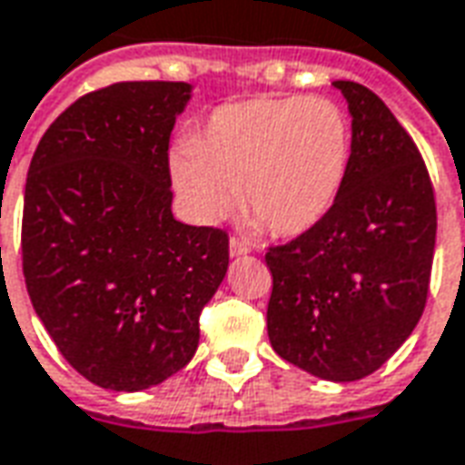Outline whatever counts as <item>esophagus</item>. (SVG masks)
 Wrapping results in <instances>:
<instances>
[{"label": "esophagus", "instance_id": "1", "mask_svg": "<svg viewBox=\"0 0 465 465\" xmlns=\"http://www.w3.org/2000/svg\"><path fill=\"white\" fill-rule=\"evenodd\" d=\"M229 251H232V256H243V253H249L251 246L243 239H239V236H232L229 239Z\"/></svg>", "mask_w": 465, "mask_h": 465}]
</instances>
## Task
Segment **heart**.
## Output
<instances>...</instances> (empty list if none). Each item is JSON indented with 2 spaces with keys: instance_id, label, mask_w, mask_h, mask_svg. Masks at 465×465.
I'll list each match as a JSON object with an SVG mask.
<instances>
[{
  "instance_id": "obj_1",
  "label": "heart",
  "mask_w": 465,
  "mask_h": 465,
  "mask_svg": "<svg viewBox=\"0 0 465 465\" xmlns=\"http://www.w3.org/2000/svg\"><path fill=\"white\" fill-rule=\"evenodd\" d=\"M352 123L330 98H256L223 105L172 157V180L199 222L243 214L276 233L312 229L338 202Z\"/></svg>"
}]
</instances>
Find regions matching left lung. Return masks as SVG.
<instances>
[{
    "label": "left lung",
    "instance_id": "obj_1",
    "mask_svg": "<svg viewBox=\"0 0 465 465\" xmlns=\"http://www.w3.org/2000/svg\"><path fill=\"white\" fill-rule=\"evenodd\" d=\"M352 113L338 202L312 229L268 246V340L285 362L332 381L380 370L429 298L436 197L419 147L377 93L335 81Z\"/></svg>",
    "mask_w": 465,
    "mask_h": 465
}]
</instances>
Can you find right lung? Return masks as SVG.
I'll return each mask as SVG.
<instances>
[{
	"label": "right lung",
	"instance_id": "add662e5",
	"mask_svg": "<svg viewBox=\"0 0 465 465\" xmlns=\"http://www.w3.org/2000/svg\"><path fill=\"white\" fill-rule=\"evenodd\" d=\"M187 101L182 81L105 85L71 103L31 157L26 291L58 352L103 390L180 372L229 268V233L172 216L170 135Z\"/></svg>",
	"mask_w": 465,
	"mask_h": 465
}]
</instances>
